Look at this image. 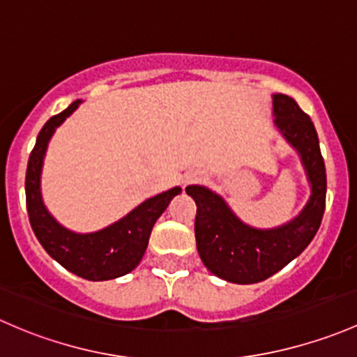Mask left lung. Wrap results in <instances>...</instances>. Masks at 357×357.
<instances>
[{"label": "left lung", "mask_w": 357, "mask_h": 357, "mask_svg": "<svg viewBox=\"0 0 357 357\" xmlns=\"http://www.w3.org/2000/svg\"><path fill=\"white\" fill-rule=\"evenodd\" d=\"M273 115L280 134L301 156L311 185L310 199L296 218L275 229H255L213 190L185 189L197 206L194 230L201 259L213 275L232 284H258L287 266L313 241L325 213L326 172L313 122L285 94H273Z\"/></svg>", "instance_id": "8db88e82"}]
</instances>
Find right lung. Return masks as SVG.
Instances as JSON below:
<instances>
[{
	"mask_svg": "<svg viewBox=\"0 0 357 357\" xmlns=\"http://www.w3.org/2000/svg\"><path fill=\"white\" fill-rule=\"evenodd\" d=\"M80 102L82 101L77 99L67 109L51 116L39 132L34 149L29 156L25 175L29 222L44 251L68 271L86 280H113L130 273L141 263L154 223L170 201L182 192V189L174 187L149 197L119 222L98 232L77 234L60 225L43 203V161L51 135L54 134L56 127L67 120V116L79 108Z\"/></svg>",
	"mask_w": 357,
	"mask_h": 357,
	"instance_id": "right-lung-1",
	"label": "right lung"
}]
</instances>
